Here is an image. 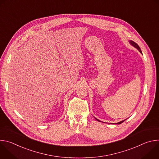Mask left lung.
Returning <instances> with one entry per match:
<instances>
[{"mask_svg": "<svg viewBox=\"0 0 159 159\" xmlns=\"http://www.w3.org/2000/svg\"><path fill=\"white\" fill-rule=\"evenodd\" d=\"M129 43L132 45V46H133L134 48H137L142 54V51H141V49H140V48L139 47V45L137 44V43H136L135 42H134V41H129ZM96 120H97V121H99V122H101L100 120H98L97 118H96ZM126 120H123V121H120V122H118V123H117L116 124H118V125H120V124H121V123H122L123 122H124Z\"/></svg>", "mask_w": 159, "mask_h": 159, "instance_id": "8db88e82", "label": "left lung"}]
</instances>
